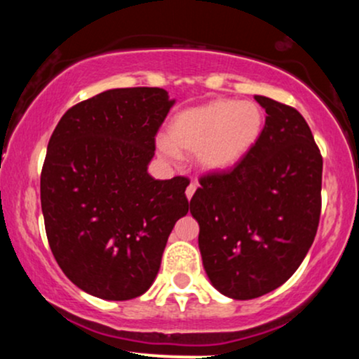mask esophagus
<instances>
[{
    "mask_svg": "<svg viewBox=\"0 0 359 359\" xmlns=\"http://www.w3.org/2000/svg\"><path fill=\"white\" fill-rule=\"evenodd\" d=\"M196 191H197V184H196V182H191V184H189L187 191H185V196H187V199H189V201L192 199L194 192H196Z\"/></svg>",
    "mask_w": 359,
    "mask_h": 359,
    "instance_id": "obj_1",
    "label": "esophagus"
}]
</instances>
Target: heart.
Segmentation results:
<instances>
[{
  "label": "heart",
  "instance_id": "b5f03b06",
  "mask_svg": "<svg viewBox=\"0 0 359 359\" xmlns=\"http://www.w3.org/2000/svg\"><path fill=\"white\" fill-rule=\"evenodd\" d=\"M263 130V113L257 102L214 100L175 114L168 140L158 138L160 155L175 160L179 151H194L204 172L231 170L250 154Z\"/></svg>",
  "mask_w": 359,
  "mask_h": 359
}]
</instances>
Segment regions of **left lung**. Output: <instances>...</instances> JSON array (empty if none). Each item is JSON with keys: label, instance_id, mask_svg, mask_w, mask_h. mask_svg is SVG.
I'll return each instance as SVG.
<instances>
[{"label": "left lung", "instance_id": "left-lung-1", "mask_svg": "<svg viewBox=\"0 0 359 359\" xmlns=\"http://www.w3.org/2000/svg\"><path fill=\"white\" fill-rule=\"evenodd\" d=\"M255 100L266 113L258 142L231 170L203 177L191 199L205 273L236 300L285 283L314 243L320 217L323 156L311 128L297 109Z\"/></svg>", "mask_w": 359, "mask_h": 359}]
</instances>
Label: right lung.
<instances>
[{
    "instance_id": "add662e5",
    "label": "right lung",
    "mask_w": 359,
    "mask_h": 359,
    "mask_svg": "<svg viewBox=\"0 0 359 359\" xmlns=\"http://www.w3.org/2000/svg\"><path fill=\"white\" fill-rule=\"evenodd\" d=\"M174 102L160 88L104 90L72 106L48 142L40 175L48 245L67 278L94 297L145 294L189 211V179L148 174Z\"/></svg>"
}]
</instances>
